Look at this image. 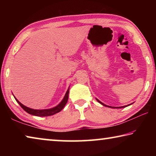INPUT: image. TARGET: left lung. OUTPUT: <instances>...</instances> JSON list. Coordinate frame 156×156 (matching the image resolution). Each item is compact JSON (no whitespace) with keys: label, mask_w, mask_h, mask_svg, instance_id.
<instances>
[{"label":"left lung","mask_w":156,"mask_h":156,"mask_svg":"<svg viewBox=\"0 0 156 156\" xmlns=\"http://www.w3.org/2000/svg\"><path fill=\"white\" fill-rule=\"evenodd\" d=\"M96 100H98V102H100V104H101V105H104V106H105V107H111V108H115V109H118H118H120V108H124V107H126V106H123V107H109V106H107V105H105L104 103H102V102H100L99 100H98V99H96ZM126 106H127V105H126Z\"/></svg>","instance_id":"8db88e82"}]
</instances>
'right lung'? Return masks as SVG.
<instances>
[{
  "label": "right lung",
  "instance_id": "1",
  "mask_svg": "<svg viewBox=\"0 0 156 156\" xmlns=\"http://www.w3.org/2000/svg\"><path fill=\"white\" fill-rule=\"evenodd\" d=\"M69 89L67 90V91L66 92V94L64 97V98L62 100V102L58 105V106L55 107L52 109H43V110H37V109H30V108L25 107V105H23V104H21L20 102L18 101V100L16 98L15 99L16 101L18 102V103L20 105V106L24 109L26 112L30 113V114L34 115H36V116H49V115H52L56 114V113L60 112L61 111L64 107L65 106V105L67 104V100H68V97H69Z\"/></svg>",
  "mask_w": 156,
  "mask_h": 156
}]
</instances>
